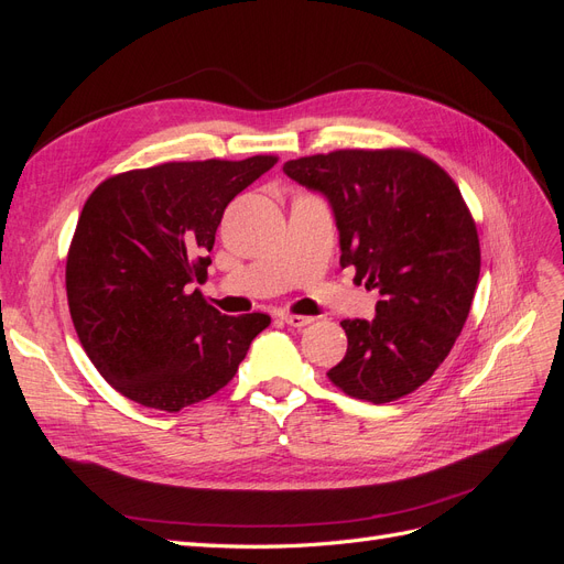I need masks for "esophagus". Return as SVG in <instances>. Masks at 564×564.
I'll list each match as a JSON object with an SVG mask.
<instances>
[{"label": "esophagus", "instance_id": "34e87169", "mask_svg": "<svg viewBox=\"0 0 564 564\" xmlns=\"http://www.w3.org/2000/svg\"><path fill=\"white\" fill-rule=\"evenodd\" d=\"M282 322H284V324H289V327H296V329H301V327H308V324L313 322V317H308V315L282 313Z\"/></svg>", "mask_w": 564, "mask_h": 564}]
</instances>
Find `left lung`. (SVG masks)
<instances>
[{
  "label": "left lung",
  "instance_id": "1",
  "mask_svg": "<svg viewBox=\"0 0 564 564\" xmlns=\"http://www.w3.org/2000/svg\"><path fill=\"white\" fill-rule=\"evenodd\" d=\"M284 174L329 199L340 265L379 289L373 319H344L327 371L350 398L386 404L429 381L468 319L480 278L475 220L452 176L414 150H334Z\"/></svg>",
  "mask_w": 564,
  "mask_h": 564
}]
</instances>
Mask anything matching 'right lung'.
<instances>
[{
	"label": "right lung",
	"mask_w": 564,
	"mask_h": 564,
	"mask_svg": "<svg viewBox=\"0 0 564 564\" xmlns=\"http://www.w3.org/2000/svg\"><path fill=\"white\" fill-rule=\"evenodd\" d=\"M278 164L166 162L106 178L89 195L67 251V305L82 348L117 392L181 412L237 373L270 317L220 315L207 280L228 204Z\"/></svg>",
	"instance_id": "1"
}]
</instances>
